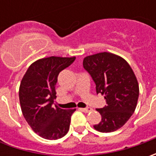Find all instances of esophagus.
I'll list each match as a JSON object with an SVG mask.
<instances>
[{"instance_id": "esophagus-1", "label": "esophagus", "mask_w": 156, "mask_h": 156, "mask_svg": "<svg viewBox=\"0 0 156 156\" xmlns=\"http://www.w3.org/2000/svg\"><path fill=\"white\" fill-rule=\"evenodd\" d=\"M80 110L82 111V112H84V113H88V112L92 111L93 109H92L91 108H80Z\"/></svg>"}]
</instances>
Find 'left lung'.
Segmentation results:
<instances>
[{
  "label": "left lung",
  "mask_w": 156,
  "mask_h": 156,
  "mask_svg": "<svg viewBox=\"0 0 156 156\" xmlns=\"http://www.w3.org/2000/svg\"><path fill=\"white\" fill-rule=\"evenodd\" d=\"M83 68L94 81L96 93L104 94L107 102L96 109L101 121L94 129L109 133L122 128L135 112L139 97L134 71L123 58L108 52L85 57Z\"/></svg>",
  "instance_id": "left-lung-1"
}]
</instances>
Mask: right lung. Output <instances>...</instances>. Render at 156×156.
Listing matches in <instances>:
<instances>
[{
  "instance_id": "obj_1",
  "label": "right lung",
  "mask_w": 156,
  "mask_h": 156,
  "mask_svg": "<svg viewBox=\"0 0 156 156\" xmlns=\"http://www.w3.org/2000/svg\"><path fill=\"white\" fill-rule=\"evenodd\" d=\"M75 57L51 56L32 63L21 80L19 99L23 116L41 137L57 140L68 133L75 109H62L55 104V85L61 71Z\"/></svg>"
}]
</instances>
